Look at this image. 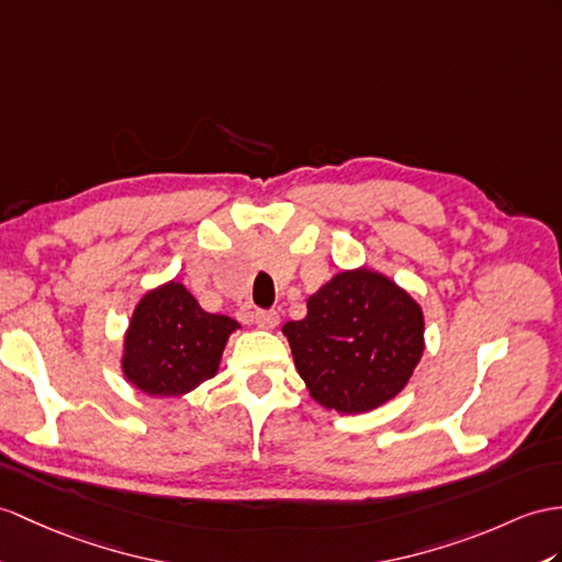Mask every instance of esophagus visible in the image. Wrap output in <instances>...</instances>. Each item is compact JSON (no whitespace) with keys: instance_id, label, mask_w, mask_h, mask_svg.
<instances>
[{"instance_id":"1","label":"esophagus","mask_w":562,"mask_h":562,"mask_svg":"<svg viewBox=\"0 0 562 562\" xmlns=\"http://www.w3.org/2000/svg\"><path fill=\"white\" fill-rule=\"evenodd\" d=\"M255 322H257L259 328H267V331H271V328H277V324H279V312H273V310H259V312L255 314Z\"/></svg>"}]
</instances>
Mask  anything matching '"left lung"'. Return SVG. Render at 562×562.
<instances>
[{
  "label": "left lung",
  "instance_id": "8db88e82",
  "mask_svg": "<svg viewBox=\"0 0 562 562\" xmlns=\"http://www.w3.org/2000/svg\"><path fill=\"white\" fill-rule=\"evenodd\" d=\"M310 395L340 415L393 401L424 352V312L386 273L344 269L307 297L305 319L283 324Z\"/></svg>",
  "mask_w": 562,
  "mask_h": 562
}]
</instances>
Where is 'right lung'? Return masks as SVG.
I'll use <instances>...</instances> for the list:
<instances>
[{
    "mask_svg": "<svg viewBox=\"0 0 562 562\" xmlns=\"http://www.w3.org/2000/svg\"><path fill=\"white\" fill-rule=\"evenodd\" d=\"M236 328L240 324L226 314L204 312L183 283L167 281L135 305L123 334L121 372L153 398L186 395L218 372Z\"/></svg>",
    "mask_w": 562,
    "mask_h": 562,
    "instance_id": "right-lung-1",
    "label": "right lung"
}]
</instances>
